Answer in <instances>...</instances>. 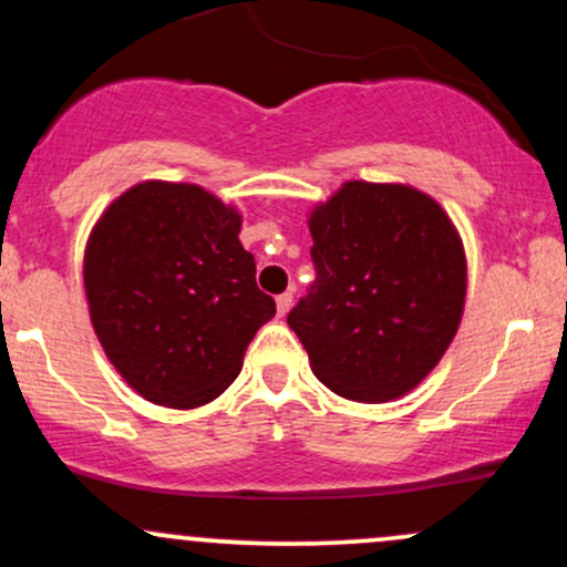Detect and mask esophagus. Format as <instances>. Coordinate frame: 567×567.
<instances>
[{
	"label": "esophagus",
	"instance_id": "obj_1",
	"mask_svg": "<svg viewBox=\"0 0 567 567\" xmlns=\"http://www.w3.org/2000/svg\"><path fill=\"white\" fill-rule=\"evenodd\" d=\"M292 306V292H282V296H277V315L285 317L290 311Z\"/></svg>",
	"mask_w": 567,
	"mask_h": 567
}]
</instances>
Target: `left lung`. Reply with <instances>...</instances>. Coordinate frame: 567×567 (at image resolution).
Listing matches in <instances>:
<instances>
[{
	"label": "left lung",
	"instance_id": "obj_1",
	"mask_svg": "<svg viewBox=\"0 0 567 567\" xmlns=\"http://www.w3.org/2000/svg\"><path fill=\"white\" fill-rule=\"evenodd\" d=\"M317 279L288 315L311 370L351 402H392L437 368L466 303V252L434 197L347 181L309 210Z\"/></svg>",
	"mask_w": 567,
	"mask_h": 567
}]
</instances>
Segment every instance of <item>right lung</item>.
<instances>
[{"label": "right lung", "instance_id": "obj_1", "mask_svg": "<svg viewBox=\"0 0 567 567\" xmlns=\"http://www.w3.org/2000/svg\"><path fill=\"white\" fill-rule=\"evenodd\" d=\"M239 229L237 207L175 181L130 186L90 229L82 264L90 322L143 400L175 410L213 402L275 317Z\"/></svg>", "mask_w": 567, "mask_h": 567}]
</instances>
